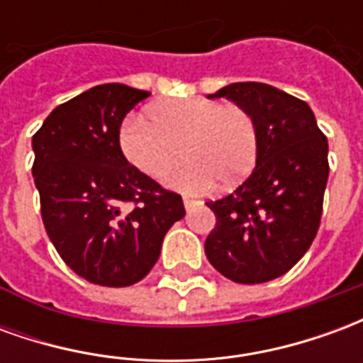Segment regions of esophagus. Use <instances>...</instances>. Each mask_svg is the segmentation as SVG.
Returning <instances> with one entry per match:
<instances>
[{
  "label": "esophagus",
  "mask_w": 363,
  "mask_h": 363,
  "mask_svg": "<svg viewBox=\"0 0 363 363\" xmlns=\"http://www.w3.org/2000/svg\"><path fill=\"white\" fill-rule=\"evenodd\" d=\"M182 202H184V208H186V210H192V208H196V206L200 204V202H196V200H190V198H184Z\"/></svg>",
  "instance_id": "34e87169"
}]
</instances>
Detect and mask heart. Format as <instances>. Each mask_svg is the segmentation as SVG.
Instances as JSON below:
<instances>
[{
	"label": "heart",
	"mask_w": 363,
	"mask_h": 363,
	"mask_svg": "<svg viewBox=\"0 0 363 363\" xmlns=\"http://www.w3.org/2000/svg\"><path fill=\"white\" fill-rule=\"evenodd\" d=\"M150 118L130 114L120 126L124 157L159 179L184 151L189 159L167 174V186L204 194L221 181L243 182L257 165L259 135L251 114L220 99H167L150 106Z\"/></svg>",
	"instance_id": "b5f03b06"
}]
</instances>
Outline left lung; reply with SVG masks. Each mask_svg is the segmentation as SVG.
<instances>
[{"mask_svg": "<svg viewBox=\"0 0 363 363\" xmlns=\"http://www.w3.org/2000/svg\"><path fill=\"white\" fill-rule=\"evenodd\" d=\"M208 96H225L251 114L259 157L239 189L206 202L216 213L206 257L237 284L274 280L317 235L328 181L327 138L309 104L267 83H231Z\"/></svg>", "mask_w": 363, "mask_h": 363, "instance_id": "1", "label": "left lung"}]
</instances>
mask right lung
I'll return each mask as SVG.
<instances>
[{
  "label": "right lung",
  "mask_w": 363,
  "mask_h": 363,
  "mask_svg": "<svg viewBox=\"0 0 363 363\" xmlns=\"http://www.w3.org/2000/svg\"><path fill=\"white\" fill-rule=\"evenodd\" d=\"M147 91L104 83L60 104L33 135V177L46 233L91 284L124 288L147 276L163 237L184 218L182 198L128 163L122 120ZM132 201L135 210L121 206Z\"/></svg>",
  "instance_id": "right-lung-1"
}]
</instances>
